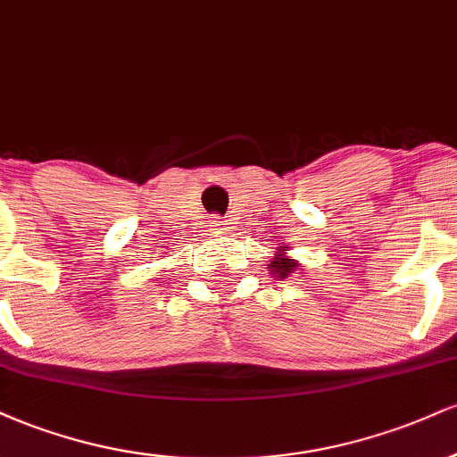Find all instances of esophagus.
<instances>
[{"label":"esophagus","mask_w":457,"mask_h":457,"mask_svg":"<svg viewBox=\"0 0 457 457\" xmlns=\"http://www.w3.org/2000/svg\"><path fill=\"white\" fill-rule=\"evenodd\" d=\"M228 221H225V219H221V217H214L212 219V229H214V232H228Z\"/></svg>","instance_id":"esophagus-1"}]
</instances>
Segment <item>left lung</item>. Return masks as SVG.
Masks as SVG:
<instances>
[{
    "mask_svg": "<svg viewBox=\"0 0 457 457\" xmlns=\"http://www.w3.org/2000/svg\"><path fill=\"white\" fill-rule=\"evenodd\" d=\"M286 251H287V246H283V249L277 251L275 258L270 260V270L275 272V277H281V279H286L287 272H292L296 269V262L286 258Z\"/></svg>",
    "mask_w": 457,
    "mask_h": 457,
    "instance_id": "obj_1",
    "label": "left lung"
}]
</instances>
